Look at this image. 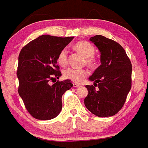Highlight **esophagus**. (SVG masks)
<instances>
[{"instance_id":"esophagus-1","label":"esophagus","mask_w":148,"mask_h":148,"mask_svg":"<svg viewBox=\"0 0 148 148\" xmlns=\"http://www.w3.org/2000/svg\"><path fill=\"white\" fill-rule=\"evenodd\" d=\"M73 86H74V88H79V87H80V85H79V84L74 83V84H73Z\"/></svg>"}]
</instances>
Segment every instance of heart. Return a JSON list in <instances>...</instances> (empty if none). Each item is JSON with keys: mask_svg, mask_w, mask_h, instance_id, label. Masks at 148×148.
<instances>
[{"mask_svg": "<svg viewBox=\"0 0 148 148\" xmlns=\"http://www.w3.org/2000/svg\"><path fill=\"white\" fill-rule=\"evenodd\" d=\"M75 50L82 54L85 58L87 64L93 65L94 63L93 55L95 53L94 47L88 41H79L74 45ZM58 63L61 66H66L68 64V50L66 48H63L58 55ZM88 71L85 69H77V68H68L63 71V77L67 79L73 81L77 83H79L87 77Z\"/></svg>", "mask_w": 148, "mask_h": 148, "instance_id": "obj_1", "label": "heart"}]
</instances>
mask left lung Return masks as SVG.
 I'll list each match as a JSON object with an SVG mask.
<instances>
[{
    "label": "left lung",
    "mask_w": 148,
    "mask_h": 148,
    "mask_svg": "<svg viewBox=\"0 0 148 148\" xmlns=\"http://www.w3.org/2000/svg\"><path fill=\"white\" fill-rule=\"evenodd\" d=\"M90 41L100 52L101 65L89 77L94 83L85 86L88 94L84 103L95 115L110 117L121 110L132 88V63L116 41L101 35L91 37Z\"/></svg>",
    "instance_id": "1"
}]
</instances>
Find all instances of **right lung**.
Wrapping results in <instances>:
<instances>
[{
	"instance_id": "add662e5",
	"label": "right lung",
	"mask_w": 148,
	"mask_h": 148,
	"mask_svg": "<svg viewBox=\"0 0 148 148\" xmlns=\"http://www.w3.org/2000/svg\"><path fill=\"white\" fill-rule=\"evenodd\" d=\"M73 38L42 35L20 51L16 71L18 93L36 119L48 121L57 117L62 110V96L72 88L69 79L52 85L49 82L62 75L57 65L58 55Z\"/></svg>"
}]
</instances>
